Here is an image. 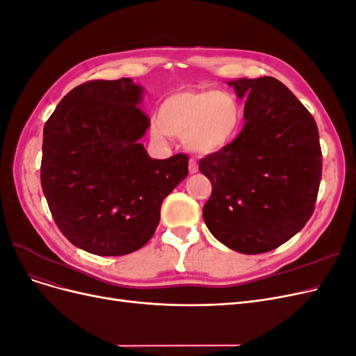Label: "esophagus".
Returning <instances> with one entry per match:
<instances>
[{"instance_id":"obj_1","label":"esophagus","mask_w":356,"mask_h":356,"mask_svg":"<svg viewBox=\"0 0 356 356\" xmlns=\"http://www.w3.org/2000/svg\"><path fill=\"white\" fill-rule=\"evenodd\" d=\"M197 170H199L197 161L191 159V160L188 161V172H190V174H197Z\"/></svg>"}]
</instances>
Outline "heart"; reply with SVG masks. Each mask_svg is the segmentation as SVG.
<instances>
[{
    "label": "heart",
    "instance_id": "b5f03b06",
    "mask_svg": "<svg viewBox=\"0 0 356 356\" xmlns=\"http://www.w3.org/2000/svg\"><path fill=\"white\" fill-rule=\"evenodd\" d=\"M241 122V105L232 93L179 90L160 104L157 120L149 124V138L166 144L170 136H178L190 152L212 154L233 141Z\"/></svg>",
    "mask_w": 356,
    "mask_h": 356
}]
</instances>
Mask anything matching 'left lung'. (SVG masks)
Instances as JSON below:
<instances>
[{"label":"left lung","mask_w":356,"mask_h":356,"mask_svg":"<svg viewBox=\"0 0 356 356\" xmlns=\"http://www.w3.org/2000/svg\"><path fill=\"white\" fill-rule=\"evenodd\" d=\"M245 124L232 144L199 161L212 184L203 220L213 238L241 254H263L309 221L322 175L315 118L273 77L238 79Z\"/></svg>","instance_id":"obj_1"}]
</instances>
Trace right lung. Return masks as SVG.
Listing matches in <instances>:
<instances>
[{
  "instance_id": "add662e5",
  "label": "right lung",
  "mask_w": 356,
  "mask_h": 356,
  "mask_svg": "<svg viewBox=\"0 0 356 356\" xmlns=\"http://www.w3.org/2000/svg\"><path fill=\"white\" fill-rule=\"evenodd\" d=\"M132 79L74 88L42 131L41 186L53 220L80 250L115 257L143 248L161 202L188 175V157L152 159L139 143L149 127Z\"/></svg>"
}]
</instances>
